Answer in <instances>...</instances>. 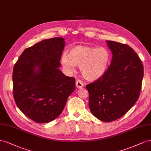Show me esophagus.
<instances>
[{
  "label": "esophagus",
  "instance_id": "esophagus-1",
  "mask_svg": "<svg viewBox=\"0 0 151 151\" xmlns=\"http://www.w3.org/2000/svg\"><path fill=\"white\" fill-rule=\"evenodd\" d=\"M76 86L77 88H80L83 87V86H84V84H83V83L82 82V81H81V80H77L76 81Z\"/></svg>",
  "mask_w": 151,
  "mask_h": 151
}]
</instances>
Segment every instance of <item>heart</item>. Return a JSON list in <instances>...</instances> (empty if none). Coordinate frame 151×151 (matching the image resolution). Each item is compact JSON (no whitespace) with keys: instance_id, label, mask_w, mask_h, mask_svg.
I'll use <instances>...</instances> for the list:
<instances>
[{"instance_id":"obj_1","label":"heart","mask_w":151,"mask_h":151,"mask_svg":"<svg viewBox=\"0 0 151 151\" xmlns=\"http://www.w3.org/2000/svg\"><path fill=\"white\" fill-rule=\"evenodd\" d=\"M111 53L106 47L78 45L72 48L69 54L62 55L61 62L65 70L71 72L80 66L81 75L90 81L104 75L109 65Z\"/></svg>"}]
</instances>
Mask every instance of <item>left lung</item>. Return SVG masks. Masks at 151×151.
<instances>
[{
	"instance_id": "8db88e82",
	"label": "left lung",
	"mask_w": 151,
	"mask_h": 151,
	"mask_svg": "<svg viewBox=\"0 0 151 151\" xmlns=\"http://www.w3.org/2000/svg\"><path fill=\"white\" fill-rule=\"evenodd\" d=\"M113 53L107 71L86 85L91 113L101 121L111 122L130 110L139 97L144 76L140 59L129 45L106 41Z\"/></svg>"
}]
</instances>
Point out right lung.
Wrapping results in <instances>:
<instances>
[{
	"mask_svg": "<svg viewBox=\"0 0 151 151\" xmlns=\"http://www.w3.org/2000/svg\"><path fill=\"white\" fill-rule=\"evenodd\" d=\"M64 44L61 37L42 40L26 49L14 66V101L36 123H49L58 117L75 90V78L59 69Z\"/></svg>",
	"mask_w": 151,
	"mask_h": 151,
	"instance_id": "obj_1",
	"label": "right lung"
}]
</instances>
